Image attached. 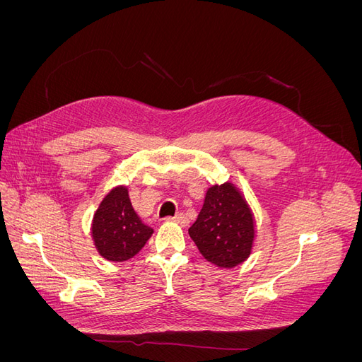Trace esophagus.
<instances>
[{"label": "esophagus", "instance_id": "obj_1", "mask_svg": "<svg viewBox=\"0 0 362 362\" xmlns=\"http://www.w3.org/2000/svg\"><path fill=\"white\" fill-rule=\"evenodd\" d=\"M168 222H175V223H180V225H185L187 223V218H185V216L182 213H178L177 216L173 217H166Z\"/></svg>", "mask_w": 362, "mask_h": 362}]
</instances>
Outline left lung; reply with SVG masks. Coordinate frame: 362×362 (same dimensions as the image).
<instances>
[{"instance_id": "8db88e82", "label": "left lung", "mask_w": 362, "mask_h": 362, "mask_svg": "<svg viewBox=\"0 0 362 362\" xmlns=\"http://www.w3.org/2000/svg\"><path fill=\"white\" fill-rule=\"evenodd\" d=\"M254 217L231 182L213 185L189 234L199 252L213 264L231 269L243 262L254 243Z\"/></svg>"}]
</instances>
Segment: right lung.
Here are the masks:
<instances>
[{
    "label": "right lung",
    "instance_id": "obj_1",
    "mask_svg": "<svg viewBox=\"0 0 362 362\" xmlns=\"http://www.w3.org/2000/svg\"><path fill=\"white\" fill-rule=\"evenodd\" d=\"M152 233V228L136 214L125 187H116L108 193L93 216V242L108 261L120 262L133 258Z\"/></svg>",
    "mask_w": 362,
    "mask_h": 362
}]
</instances>
